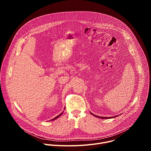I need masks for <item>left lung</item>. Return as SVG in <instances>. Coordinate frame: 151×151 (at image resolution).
Instances as JSON below:
<instances>
[{"mask_svg": "<svg viewBox=\"0 0 151 151\" xmlns=\"http://www.w3.org/2000/svg\"><path fill=\"white\" fill-rule=\"evenodd\" d=\"M95 116V115H94ZM96 117H98V118H102V119H109V118H112V117H102V116H97L96 115ZM115 117V116H113V118Z\"/></svg>", "mask_w": 151, "mask_h": 151, "instance_id": "1", "label": "left lung"}]
</instances>
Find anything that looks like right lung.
Listing matches in <instances>:
<instances>
[{
	"mask_svg": "<svg viewBox=\"0 0 151 151\" xmlns=\"http://www.w3.org/2000/svg\"><path fill=\"white\" fill-rule=\"evenodd\" d=\"M62 114H63V112H62V113H61V114H60V115H58V116H56V117H55V118H54V119H52V120H54V119H57V118H58V117H59V116H61V115H62Z\"/></svg>",
	"mask_w": 151,
	"mask_h": 151,
	"instance_id": "add662e5",
	"label": "right lung"
}]
</instances>
